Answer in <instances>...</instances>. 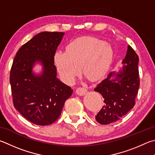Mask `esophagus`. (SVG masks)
Segmentation results:
<instances>
[{"label":"esophagus","instance_id":"1","mask_svg":"<svg viewBox=\"0 0 155 155\" xmlns=\"http://www.w3.org/2000/svg\"><path fill=\"white\" fill-rule=\"evenodd\" d=\"M87 91V89L84 88V87H78L77 90H76V92H77V94L78 95H84L86 94Z\"/></svg>","mask_w":155,"mask_h":155}]
</instances>
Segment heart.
<instances>
[{
	"instance_id": "heart-1",
	"label": "heart",
	"mask_w": 155,
	"mask_h": 155,
	"mask_svg": "<svg viewBox=\"0 0 155 155\" xmlns=\"http://www.w3.org/2000/svg\"><path fill=\"white\" fill-rule=\"evenodd\" d=\"M113 54V49L109 43L97 38L83 36L70 42L66 51H56L53 60L62 79L72 83L79 74L81 66L83 74L90 80H95L104 74Z\"/></svg>"
}]
</instances>
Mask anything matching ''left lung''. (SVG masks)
<instances>
[{"instance_id": "1", "label": "left lung", "mask_w": 155, "mask_h": 155, "mask_svg": "<svg viewBox=\"0 0 155 155\" xmlns=\"http://www.w3.org/2000/svg\"><path fill=\"white\" fill-rule=\"evenodd\" d=\"M138 61V56L129 45L123 61L125 64L123 70L117 73L110 72L95 88V91L104 98V105L95 116V120L100 124L117 121L136 104L140 87Z\"/></svg>"}]
</instances>
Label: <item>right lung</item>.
<instances>
[{"mask_svg": "<svg viewBox=\"0 0 155 155\" xmlns=\"http://www.w3.org/2000/svg\"><path fill=\"white\" fill-rule=\"evenodd\" d=\"M64 32H43L23 45L16 53L10 72L13 103L29 121L48 125L60 116L71 87L58 79L53 57ZM36 61L44 66L41 75L32 72Z\"/></svg>", "mask_w": 155, "mask_h": 155, "instance_id": "obj_1", "label": "right lung"}]
</instances>
